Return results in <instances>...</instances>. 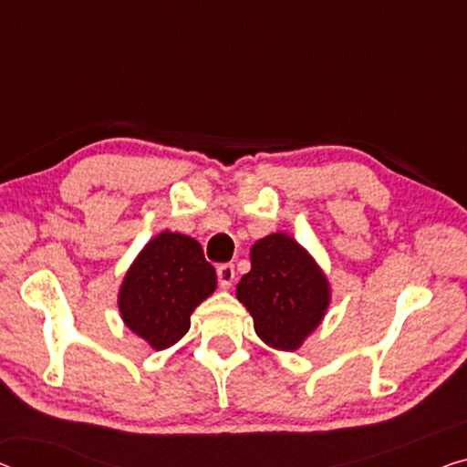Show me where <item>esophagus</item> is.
<instances>
[{
	"label": "esophagus",
	"instance_id": "34e87169",
	"mask_svg": "<svg viewBox=\"0 0 467 467\" xmlns=\"http://www.w3.org/2000/svg\"><path fill=\"white\" fill-rule=\"evenodd\" d=\"M234 281V266L233 264H222L218 266V283L222 289H231V285Z\"/></svg>",
	"mask_w": 467,
	"mask_h": 467
}]
</instances>
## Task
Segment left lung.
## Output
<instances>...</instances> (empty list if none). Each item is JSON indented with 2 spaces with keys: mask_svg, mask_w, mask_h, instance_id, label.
I'll return each instance as SVG.
<instances>
[{
  "mask_svg": "<svg viewBox=\"0 0 467 467\" xmlns=\"http://www.w3.org/2000/svg\"><path fill=\"white\" fill-rule=\"evenodd\" d=\"M252 270L236 285V300L254 329L275 350H300L331 304L329 278L294 236L273 233L252 245Z\"/></svg>",
  "mask_w": 467,
  "mask_h": 467,
  "instance_id": "obj_1",
  "label": "left lung"
}]
</instances>
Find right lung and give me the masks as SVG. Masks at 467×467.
I'll return each mask as SVG.
<instances>
[{"label":"right lung","mask_w":467,"mask_h":467,"mask_svg":"<svg viewBox=\"0 0 467 467\" xmlns=\"http://www.w3.org/2000/svg\"><path fill=\"white\" fill-rule=\"evenodd\" d=\"M215 287V270L201 243L189 234L163 231L131 262L117 306L131 333L152 350H165L186 336L194 308Z\"/></svg>","instance_id":"add662e5"}]
</instances>
